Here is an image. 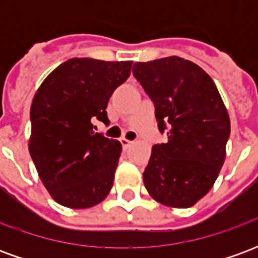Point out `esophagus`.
Here are the masks:
<instances>
[{"mask_svg": "<svg viewBox=\"0 0 258 258\" xmlns=\"http://www.w3.org/2000/svg\"><path fill=\"white\" fill-rule=\"evenodd\" d=\"M120 142H121V146H123V149H127V148H128L131 144H133L131 141L125 140V138H121V140H120Z\"/></svg>", "mask_w": 258, "mask_h": 258, "instance_id": "34e87169", "label": "esophagus"}]
</instances>
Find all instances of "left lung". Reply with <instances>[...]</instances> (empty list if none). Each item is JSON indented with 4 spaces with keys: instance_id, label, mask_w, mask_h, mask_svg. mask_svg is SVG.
Instances as JSON below:
<instances>
[{
    "instance_id": "1",
    "label": "left lung",
    "mask_w": 258,
    "mask_h": 258,
    "mask_svg": "<svg viewBox=\"0 0 258 258\" xmlns=\"http://www.w3.org/2000/svg\"><path fill=\"white\" fill-rule=\"evenodd\" d=\"M134 77L155 103L167 142L152 148L144 184L153 199L186 209L216 182L231 133L227 107L205 70L178 56L137 62Z\"/></svg>"
}]
</instances>
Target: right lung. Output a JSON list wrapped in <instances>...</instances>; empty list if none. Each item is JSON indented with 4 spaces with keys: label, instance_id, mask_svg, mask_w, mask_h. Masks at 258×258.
I'll return each instance as SVG.
<instances>
[{
    "label": "right lung",
    "instance_id": "add662e5",
    "mask_svg": "<svg viewBox=\"0 0 258 258\" xmlns=\"http://www.w3.org/2000/svg\"><path fill=\"white\" fill-rule=\"evenodd\" d=\"M131 66L130 60L69 59L37 90L29 151L42 184L59 205L88 209L112 189L121 144L94 133L92 121L109 123V98L128 79Z\"/></svg>",
    "mask_w": 258,
    "mask_h": 258
}]
</instances>
